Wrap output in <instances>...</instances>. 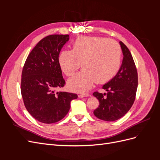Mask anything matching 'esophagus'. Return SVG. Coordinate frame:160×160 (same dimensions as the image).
I'll return each mask as SVG.
<instances>
[{
  "mask_svg": "<svg viewBox=\"0 0 160 160\" xmlns=\"http://www.w3.org/2000/svg\"><path fill=\"white\" fill-rule=\"evenodd\" d=\"M89 94L88 93H80L78 95V97L80 98H85V97H88Z\"/></svg>",
  "mask_w": 160,
  "mask_h": 160,
  "instance_id": "34e87169",
  "label": "esophagus"
}]
</instances>
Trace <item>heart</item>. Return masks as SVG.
Masks as SVG:
<instances>
[{
    "label": "heart",
    "instance_id": "heart-1",
    "mask_svg": "<svg viewBox=\"0 0 160 160\" xmlns=\"http://www.w3.org/2000/svg\"><path fill=\"white\" fill-rule=\"evenodd\" d=\"M122 49L118 43L102 37L81 36L72 44V49L62 51L59 62L62 71L68 77L79 68L83 69L67 82L72 91L89 90L95 81L103 83L112 79L118 71Z\"/></svg>",
    "mask_w": 160,
    "mask_h": 160
}]
</instances>
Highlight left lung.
Listing matches in <instances>:
<instances>
[{
	"label": "left lung",
	"mask_w": 160,
	"mask_h": 160,
	"mask_svg": "<svg viewBox=\"0 0 160 160\" xmlns=\"http://www.w3.org/2000/svg\"><path fill=\"white\" fill-rule=\"evenodd\" d=\"M119 44L123 55L122 64L113 78L103 85L108 93L93 94L99 102L94 115L107 122L118 120L128 113L133 104L138 89V72L132 55L122 41Z\"/></svg>",
	"instance_id": "obj_1"
}]
</instances>
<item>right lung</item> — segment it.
Returning <instances> with one entry per match:
<instances>
[{"instance_id": "right-lung-1", "label": "right lung", "mask_w": 160, "mask_h": 160, "mask_svg": "<svg viewBox=\"0 0 160 160\" xmlns=\"http://www.w3.org/2000/svg\"><path fill=\"white\" fill-rule=\"evenodd\" d=\"M69 40V35L43 38L31 51L23 67L21 90L24 104L28 113L41 123H53L64 118L71 101L78 97L68 92H56L65 84L59 55Z\"/></svg>"}]
</instances>
